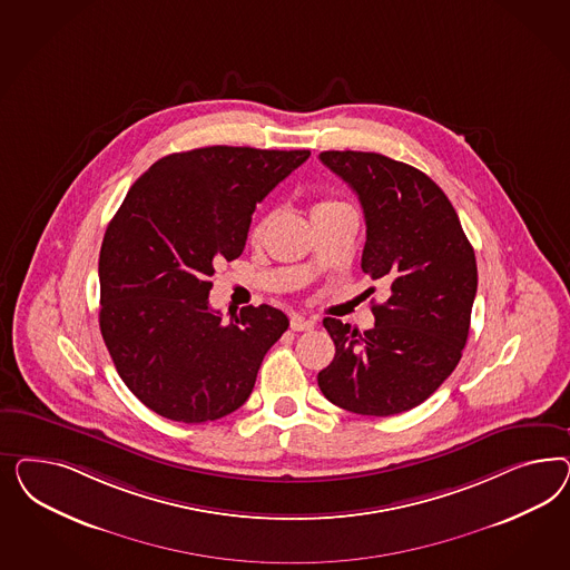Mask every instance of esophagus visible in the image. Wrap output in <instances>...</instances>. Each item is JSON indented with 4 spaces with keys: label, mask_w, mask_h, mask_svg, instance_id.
I'll return each instance as SVG.
<instances>
[{
    "label": "esophagus",
    "mask_w": 570,
    "mask_h": 570,
    "mask_svg": "<svg viewBox=\"0 0 570 570\" xmlns=\"http://www.w3.org/2000/svg\"><path fill=\"white\" fill-rule=\"evenodd\" d=\"M313 326H315V322H313V320H307V317H303V315H293V317H291V328L296 330V332L311 330Z\"/></svg>",
    "instance_id": "34e87169"
}]
</instances>
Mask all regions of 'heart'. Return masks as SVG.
<instances>
[{"mask_svg": "<svg viewBox=\"0 0 570 570\" xmlns=\"http://www.w3.org/2000/svg\"><path fill=\"white\" fill-rule=\"evenodd\" d=\"M334 208H351V205H346L343 200H334V198H330V200H322V203H317L315 205V210L313 213H320V210H334ZM269 215H265V217H261L259 222L255 224L253 227V238L255 240H261L263 238V234H265V229H267V225H269Z\"/></svg>", "mask_w": 570, "mask_h": 570, "instance_id": "obj_1", "label": "heart"}]
</instances>
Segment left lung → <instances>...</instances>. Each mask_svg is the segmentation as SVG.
<instances>
[{
    "instance_id": "obj_1",
    "label": "left lung",
    "mask_w": 570,
    "mask_h": 570,
    "mask_svg": "<svg viewBox=\"0 0 570 570\" xmlns=\"http://www.w3.org/2000/svg\"><path fill=\"white\" fill-rule=\"evenodd\" d=\"M320 160L360 196L363 274L389 288L374 328L326 317L336 355L317 374L346 412H407L462 360L476 294V259L455 208L426 173L376 153L328 150ZM374 291V288H372Z\"/></svg>"
}]
</instances>
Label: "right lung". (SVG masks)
I'll use <instances>...</instances> for the list:
<instances>
[{
  "mask_svg": "<svg viewBox=\"0 0 570 570\" xmlns=\"http://www.w3.org/2000/svg\"><path fill=\"white\" fill-rule=\"evenodd\" d=\"M309 150L207 146L175 153L129 188L100 248V330L122 382L163 417L232 414L265 353L288 330L269 305L229 324L210 309V276L238 259L253 213Z\"/></svg>",
  "mask_w": 570,
  "mask_h": 570,
  "instance_id": "obj_1",
  "label": "right lung"
}]
</instances>
